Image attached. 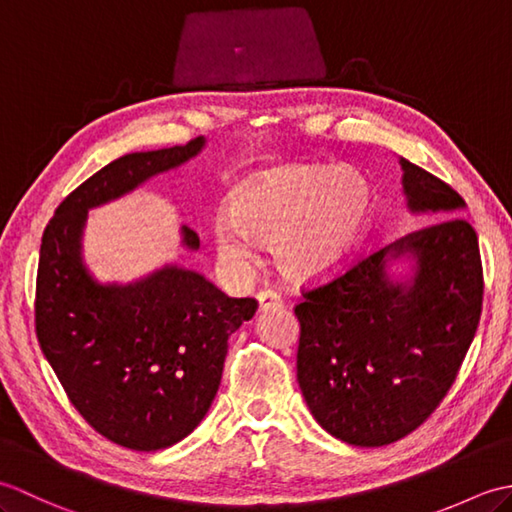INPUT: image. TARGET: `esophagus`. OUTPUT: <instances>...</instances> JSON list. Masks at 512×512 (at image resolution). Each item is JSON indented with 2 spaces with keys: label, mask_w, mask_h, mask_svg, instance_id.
I'll return each instance as SVG.
<instances>
[{
  "label": "esophagus",
  "mask_w": 512,
  "mask_h": 512,
  "mask_svg": "<svg viewBox=\"0 0 512 512\" xmlns=\"http://www.w3.org/2000/svg\"><path fill=\"white\" fill-rule=\"evenodd\" d=\"M257 301H259V310H277L284 306V299H281L279 292L275 290H262L257 295Z\"/></svg>",
  "instance_id": "34e87169"
}]
</instances>
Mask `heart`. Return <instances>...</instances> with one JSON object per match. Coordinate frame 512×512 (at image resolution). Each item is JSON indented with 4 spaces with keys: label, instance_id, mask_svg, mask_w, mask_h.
Wrapping results in <instances>:
<instances>
[{
    "label": "heart",
    "instance_id": "1",
    "mask_svg": "<svg viewBox=\"0 0 512 512\" xmlns=\"http://www.w3.org/2000/svg\"><path fill=\"white\" fill-rule=\"evenodd\" d=\"M372 206V184L352 167L290 165L259 173L235 193L233 217L215 220L217 253L246 266L253 242L268 244L284 273L317 277L352 253Z\"/></svg>",
    "mask_w": 512,
    "mask_h": 512
}]
</instances>
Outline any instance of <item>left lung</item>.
<instances>
[{"label": "left lung", "instance_id": "left-lung-1", "mask_svg": "<svg viewBox=\"0 0 512 512\" xmlns=\"http://www.w3.org/2000/svg\"><path fill=\"white\" fill-rule=\"evenodd\" d=\"M400 165L409 209L444 220L303 286L295 306L303 398L325 431L354 447H385L429 420L458 378L482 314L480 244L458 215L462 195L405 158ZM405 252L419 270L413 285L396 287L384 264Z\"/></svg>", "mask_w": 512, "mask_h": 512}]
</instances>
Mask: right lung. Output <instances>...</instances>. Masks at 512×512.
Listing matches in <instances>:
<instances>
[{
    "label": "right lung",
    "mask_w": 512,
    "mask_h": 512,
    "mask_svg": "<svg viewBox=\"0 0 512 512\" xmlns=\"http://www.w3.org/2000/svg\"><path fill=\"white\" fill-rule=\"evenodd\" d=\"M202 145L195 138L116 158L57 206L41 237V352L85 422L132 451L167 449L198 427L220 387L228 336L253 319L257 301L226 297L176 266L134 286H99L81 264V231L92 206L182 165ZM184 244L200 246L187 226Z\"/></svg>",
    "instance_id": "right-lung-1"
}]
</instances>
